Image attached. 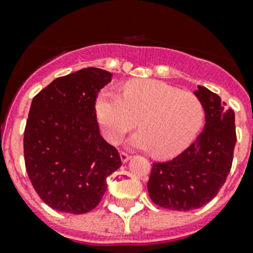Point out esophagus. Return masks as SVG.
Returning <instances> with one entry per match:
<instances>
[{
    "mask_svg": "<svg viewBox=\"0 0 253 253\" xmlns=\"http://www.w3.org/2000/svg\"><path fill=\"white\" fill-rule=\"evenodd\" d=\"M130 159L131 156L128 155V153H126V152H121V160H122V162H127Z\"/></svg>",
    "mask_w": 253,
    "mask_h": 253,
    "instance_id": "34e87169",
    "label": "esophagus"
}]
</instances>
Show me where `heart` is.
<instances>
[{
	"mask_svg": "<svg viewBox=\"0 0 253 253\" xmlns=\"http://www.w3.org/2000/svg\"><path fill=\"white\" fill-rule=\"evenodd\" d=\"M94 110L109 143H121L137 123L140 131L131 137L130 144L152 149L160 159H170L184 151L204 118V108L196 94L153 79L127 82L121 96L101 91Z\"/></svg>",
	"mask_w": 253,
	"mask_h": 253,
	"instance_id": "1",
	"label": "heart"
}]
</instances>
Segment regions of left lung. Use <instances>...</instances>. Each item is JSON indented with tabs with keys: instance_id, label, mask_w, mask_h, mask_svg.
Masks as SVG:
<instances>
[{
	"instance_id": "left-lung-1",
	"label": "left lung",
	"mask_w": 253,
	"mask_h": 253,
	"mask_svg": "<svg viewBox=\"0 0 253 253\" xmlns=\"http://www.w3.org/2000/svg\"><path fill=\"white\" fill-rule=\"evenodd\" d=\"M205 112V126L196 140L175 159L152 165L148 192L170 211L198 209L212 200L226 182L237 143L233 109L208 88L195 91Z\"/></svg>"
}]
</instances>
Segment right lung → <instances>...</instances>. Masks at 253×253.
<instances>
[{
	"label": "right lung",
	"instance_id": "obj_1",
	"mask_svg": "<svg viewBox=\"0 0 253 253\" xmlns=\"http://www.w3.org/2000/svg\"><path fill=\"white\" fill-rule=\"evenodd\" d=\"M109 71L82 69L57 78L32 100L24 128V162L35 191L50 208L82 214L97 207L108 178L121 168L94 110Z\"/></svg>",
	"mask_w": 253,
	"mask_h": 253
}]
</instances>
